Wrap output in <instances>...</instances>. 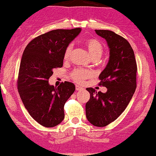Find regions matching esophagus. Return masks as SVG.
Masks as SVG:
<instances>
[{"label":"esophagus","instance_id":"obj_1","mask_svg":"<svg viewBox=\"0 0 156 156\" xmlns=\"http://www.w3.org/2000/svg\"><path fill=\"white\" fill-rule=\"evenodd\" d=\"M82 87L79 86V85H76V91H80V90H82Z\"/></svg>","mask_w":156,"mask_h":156}]
</instances>
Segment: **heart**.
<instances>
[{
    "mask_svg": "<svg viewBox=\"0 0 156 156\" xmlns=\"http://www.w3.org/2000/svg\"><path fill=\"white\" fill-rule=\"evenodd\" d=\"M84 44L93 60H97V59H99L101 57L104 52V48L103 45H102L99 40H97V39H94V38H89V39H87L85 41ZM72 51V45L69 44L66 48L65 55H64V59L65 60L69 59ZM90 76L91 73L89 71L81 69L74 70L71 73V77L72 80L74 82L80 83V84H82V82H84V81Z\"/></svg>",
    "mask_w": 156,
    "mask_h": 156,
    "instance_id": "1",
    "label": "heart"
}]
</instances>
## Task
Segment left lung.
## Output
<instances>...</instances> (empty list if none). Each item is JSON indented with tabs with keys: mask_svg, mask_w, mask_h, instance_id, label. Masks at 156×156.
Masks as SVG:
<instances>
[{
	"mask_svg": "<svg viewBox=\"0 0 156 156\" xmlns=\"http://www.w3.org/2000/svg\"><path fill=\"white\" fill-rule=\"evenodd\" d=\"M104 38L109 50L107 65L99 74V85L106 93L87 88L90 99L86 104L87 119L98 127L106 126L126 109L136 88L137 65L131 44L125 38L106 30H95Z\"/></svg>",
	"mask_w": 156,
	"mask_h": 156,
	"instance_id": "obj_1",
	"label": "left lung"
}]
</instances>
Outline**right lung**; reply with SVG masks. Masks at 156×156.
<instances>
[{"instance_id": "obj_1", "label": "right lung", "mask_w": 156, "mask_h": 156, "mask_svg": "<svg viewBox=\"0 0 156 156\" xmlns=\"http://www.w3.org/2000/svg\"><path fill=\"white\" fill-rule=\"evenodd\" d=\"M82 29L54 30L35 37L25 48L19 69L18 89L25 107L40 125L54 127L65 118L64 106L75 91L73 83L49 84L53 69L63 65L69 44Z\"/></svg>"}]
</instances>
